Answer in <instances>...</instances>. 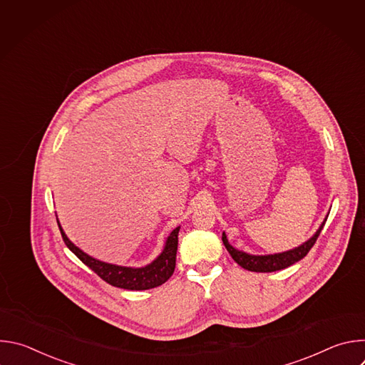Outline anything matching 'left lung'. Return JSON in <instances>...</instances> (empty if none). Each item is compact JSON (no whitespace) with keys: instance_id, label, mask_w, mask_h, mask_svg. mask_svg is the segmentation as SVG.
<instances>
[{"instance_id":"obj_1","label":"left lung","mask_w":365,"mask_h":365,"mask_svg":"<svg viewBox=\"0 0 365 365\" xmlns=\"http://www.w3.org/2000/svg\"><path fill=\"white\" fill-rule=\"evenodd\" d=\"M327 221V220H325ZM319 227V230L317 231V234L312 237L309 241H306L304 244H302L300 247L294 248V250H289L284 252H279V254H272V255H251L247 254L244 251H238L235 250L227 240L225 232L222 234V242L225 245V248L228 250V252L231 254V257L234 258V262L238 263L242 269L248 270V272H257V273H272V272H277V270H283L294 263H297L299 259H302L303 257H306V254L310 251V248L315 245L324 225Z\"/></svg>"}]
</instances>
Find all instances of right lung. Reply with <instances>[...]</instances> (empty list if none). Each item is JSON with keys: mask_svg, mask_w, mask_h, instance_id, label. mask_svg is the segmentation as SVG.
<instances>
[{"mask_svg": "<svg viewBox=\"0 0 365 365\" xmlns=\"http://www.w3.org/2000/svg\"><path fill=\"white\" fill-rule=\"evenodd\" d=\"M58 225H59V221H58ZM59 230L68 248L81 259L83 264H86L93 273H96L103 282H107L111 286L127 289V290H147V289L158 287L166 283L175 272L178 235H179L180 227L172 231V234L166 241L163 252L155 258L151 264L141 269L121 267V266L99 262V259L89 257L82 250H79L75 244H72L69 238L65 235L61 225H59Z\"/></svg>", "mask_w": 365, "mask_h": 365, "instance_id": "add662e5", "label": "right lung"}]
</instances>
